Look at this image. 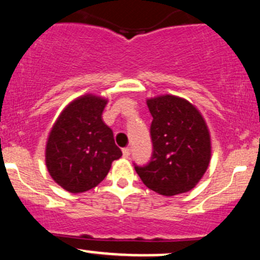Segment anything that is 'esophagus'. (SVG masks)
<instances>
[{
  "mask_svg": "<svg viewBox=\"0 0 260 260\" xmlns=\"http://www.w3.org/2000/svg\"><path fill=\"white\" fill-rule=\"evenodd\" d=\"M122 154H123V158H128L131 154V149L129 148H123V149H122Z\"/></svg>",
  "mask_w": 260,
  "mask_h": 260,
  "instance_id": "1",
  "label": "esophagus"
}]
</instances>
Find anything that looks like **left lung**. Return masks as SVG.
Instances as JSON below:
<instances>
[{"mask_svg":"<svg viewBox=\"0 0 260 260\" xmlns=\"http://www.w3.org/2000/svg\"><path fill=\"white\" fill-rule=\"evenodd\" d=\"M147 105L153 116V156L145 167H136V172L159 195L187 192L210 165L212 144L206 121L195 105L170 93L147 99Z\"/></svg>","mask_w":260,"mask_h":260,"instance_id":"left-lung-1","label":"left lung"}]
</instances>
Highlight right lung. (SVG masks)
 <instances>
[{"label": "right lung", "mask_w": 260, "mask_h": 260, "mask_svg": "<svg viewBox=\"0 0 260 260\" xmlns=\"http://www.w3.org/2000/svg\"><path fill=\"white\" fill-rule=\"evenodd\" d=\"M108 100L85 93L68 104L51 125L45 165L62 189L73 193L93 189L122 156L113 132L102 119Z\"/></svg>", "instance_id": "add662e5"}]
</instances>
